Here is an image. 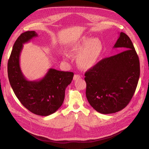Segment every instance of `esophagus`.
Instances as JSON below:
<instances>
[{"label": "esophagus", "instance_id": "esophagus-1", "mask_svg": "<svg viewBox=\"0 0 149 149\" xmlns=\"http://www.w3.org/2000/svg\"><path fill=\"white\" fill-rule=\"evenodd\" d=\"M81 76L79 74H74V77H73V79L74 80H76V79L81 78Z\"/></svg>", "mask_w": 149, "mask_h": 149}]
</instances>
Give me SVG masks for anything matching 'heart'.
<instances>
[{
	"label": "heart",
	"mask_w": 149,
	"mask_h": 149,
	"mask_svg": "<svg viewBox=\"0 0 149 149\" xmlns=\"http://www.w3.org/2000/svg\"><path fill=\"white\" fill-rule=\"evenodd\" d=\"M101 49V42L98 38L83 36L72 45L68 52L71 56L78 55L76 56V63L81 69L86 70L95 65ZM63 56L68 58L67 54H64Z\"/></svg>",
	"instance_id": "obj_1"
}]
</instances>
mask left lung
Instances as JSON below:
<instances>
[{
  "label": "left lung",
  "instance_id": "obj_1",
  "mask_svg": "<svg viewBox=\"0 0 149 149\" xmlns=\"http://www.w3.org/2000/svg\"><path fill=\"white\" fill-rule=\"evenodd\" d=\"M113 48L124 51L104 58L84 74L87 100L96 111L104 114L127 106L140 76L139 57L128 36L120 32Z\"/></svg>",
  "mask_w": 149,
  "mask_h": 149
}]
</instances>
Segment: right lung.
<instances>
[{
	"label": "right lung",
	"mask_w": 149,
	"mask_h": 149,
	"mask_svg": "<svg viewBox=\"0 0 149 149\" xmlns=\"http://www.w3.org/2000/svg\"><path fill=\"white\" fill-rule=\"evenodd\" d=\"M37 36L35 31H27L18 37L8 61V77L13 91L22 104L35 114L47 116L61 106L65 89L71 83L74 73L50 68L40 80L29 81L25 78L20 69V55L23 44Z\"/></svg>",
	"instance_id": "1"
}]
</instances>
